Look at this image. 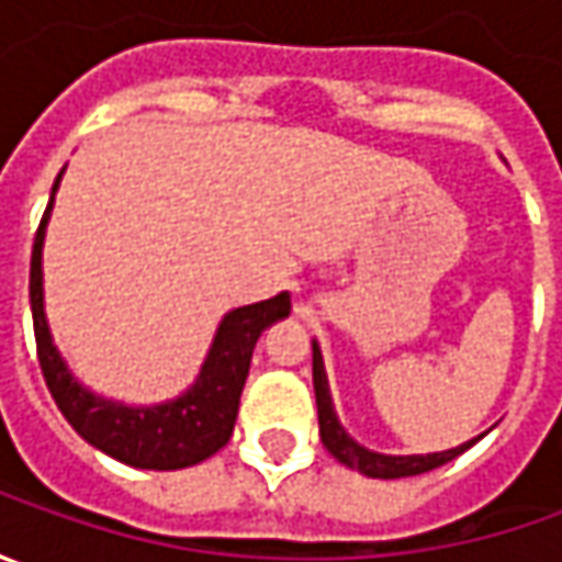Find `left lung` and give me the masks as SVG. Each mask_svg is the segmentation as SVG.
Returning <instances> with one entry per match:
<instances>
[{"label": "left lung", "instance_id": "8db88e82", "mask_svg": "<svg viewBox=\"0 0 562 562\" xmlns=\"http://www.w3.org/2000/svg\"><path fill=\"white\" fill-rule=\"evenodd\" d=\"M313 384H315V406H318V428H322V443L328 447V453L347 463L350 469H357L369 479H406V475H422V472H431L438 465L450 463L453 457H460L463 450H469L472 443L465 441L453 450H443V453H428V457H381L372 453L366 447H359L335 416V406H331V391H328V378H325V366H322V353H318V344H313Z\"/></svg>", "mask_w": 562, "mask_h": 562}]
</instances>
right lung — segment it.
<instances>
[{"mask_svg": "<svg viewBox=\"0 0 562 562\" xmlns=\"http://www.w3.org/2000/svg\"><path fill=\"white\" fill-rule=\"evenodd\" d=\"M58 178H55L53 193L58 187ZM49 209H53V196L40 218L36 237H33L31 310L36 359H40V369H43L55 406L61 409V416L83 441L93 443L97 450L115 457L121 463L137 465V469H184V465L209 460L212 453H218L225 447L234 431L240 391L247 381L256 340L271 322L291 313V296L278 293L271 300L227 313L218 335H215V344L209 350L200 381L175 403H162L153 409H131V406L99 400L68 375L65 362L53 347L49 328H46L40 259H43V231H46Z\"/></svg>", "mask_w": 562, "mask_h": 562, "instance_id": "obj_1", "label": "right lung"}]
</instances>
